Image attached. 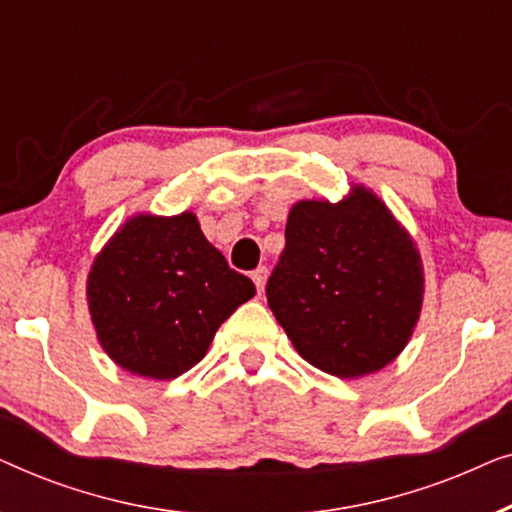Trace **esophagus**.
Wrapping results in <instances>:
<instances>
[{
	"label": "esophagus",
	"mask_w": 512,
	"mask_h": 512,
	"mask_svg": "<svg viewBox=\"0 0 512 512\" xmlns=\"http://www.w3.org/2000/svg\"><path fill=\"white\" fill-rule=\"evenodd\" d=\"M251 279H254L258 293H263L265 282H268V268H265V265H258V268L251 272Z\"/></svg>",
	"instance_id": "34e87169"
}]
</instances>
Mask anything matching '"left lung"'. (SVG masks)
<instances>
[{"mask_svg":"<svg viewBox=\"0 0 512 512\" xmlns=\"http://www.w3.org/2000/svg\"><path fill=\"white\" fill-rule=\"evenodd\" d=\"M265 291L296 352L354 380L408 345L422 314L424 265L380 195L352 184L338 202L298 200L289 209L286 247Z\"/></svg>","mask_w":512,"mask_h":512,"instance_id":"left-lung-1","label":"left lung"}]
</instances>
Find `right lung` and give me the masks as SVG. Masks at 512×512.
I'll return each instance as SVG.
<instances>
[{"label": "right lung", "mask_w": 512, "mask_h": 512, "mask_svg": "<svg viewBox=\"0 0 512 512\" xmlns=\"http://www.w3.org/2000/svg\"><path fill=\"white\" fill-rule=\"evenodd\" d=\"M202 235L198 216H130L95 256L86 300L97 340L132 375L174 380L207 354L216 331L254 298Z\"/></svg>", "instance_id": "obj_1"}]
</instances>
